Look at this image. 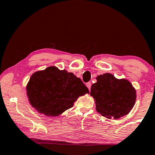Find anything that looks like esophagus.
<instances>
[{
    "label": "esophagus",
    "instance_id": "34e87169",
    "mask_svg": "<svg viewBox=\"0 0 155 155\" xmlns=\"http://www.w3.org/2000/svg\"><path fill=\"white\" fill-rule=\"evenodd\" d=\"M91 85H92V84H91L90 82H88V83H86V86L87 87L88 89H89V90H90V88H91Z\"/></svg>",
    "mask_w": 155,
    "mask_h": 155
}]
</instances>
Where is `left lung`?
I'll list each match as a JSON object with an SVG mask.
<instances>
[{"mask_svg":"<svg viewBox=\"0 0 155 155\" xmlns=\"http://www.w3.org/2000/svg\"><path fill=\"white\" fill-rule=\"evenodd\" d=\"M97 83L91 87L97 111L107 119H119L128 114L136 101V90L125 78L118 79L105 73L96 78Z\"/></svg>","mask_w":155,"mask_h":155,"instance_id":"8db88e82","label":"left lung"}]
</instances>
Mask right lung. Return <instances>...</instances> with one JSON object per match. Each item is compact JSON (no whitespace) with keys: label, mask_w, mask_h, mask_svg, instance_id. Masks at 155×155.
<instances>
[{"label":"right lung","mask_w":155,"mask_h":155,"mask_svg":"<svg viewBox=\"0 0 155 155\" xmlns=\"http://www.w3.org/2000/svg\"><path fill=\"white\" fill-rule=\"evenodd\" d=\"M31 106L48 117H58L72 107L81 96L89 93L80 78L50 66L31 76L26 86Z\"/></svg>","instance_id":"add662e5"}]
</instances>
